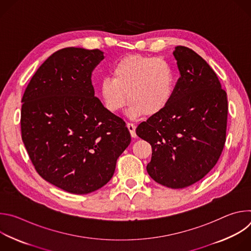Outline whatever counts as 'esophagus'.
<instances>
[{
	"label": "esophagus",
	"instance_id": "1",
	"mask_svg": "<svg viewBox=\"0 0 251 251\" xmlns=\"http://www.w3.org/2000/svg\"><path fill=\"white\" fill-rule=\"evenodd\" d=\"M127 128H128V130H129V132H130V134H131V136L133 137V138H135L137 135H136V126L133 124V123H127Z\"/></svg>",
	"mask_w": 251,
	"mask_h": 251
}]
</instances>
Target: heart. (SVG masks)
Instances as JSON below:
<instances>
[{
	"label": "heart",
	"mask_w": 251,
	"mask_h": 251,
	"mask_svg": "<svg viewBox=\"0 0 251 251\" xmlns=\"http://www.w3.org/2000/svg\"><path fill=\"white\" fill-rule=\"evenodd\" d=\"M111 75L100 81L98 90L105 108L112 113L119 112L128 100L130 116L151 117L172 99L174 73L163 58L126 55L114 64Z\"/></svg>",
	"instance_id": "b5f03b06"
}]
</instances>
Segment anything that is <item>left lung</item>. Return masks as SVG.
I'll use <instances>...</instances> for the list:
<instances>
[{
  "label": "left lung",
  "instance_id": "1",
  "mask_svg": "<svg viewBox=\"0 0 251 251\" xmlns=\"http://www.w3.org/2000/svg\"><path fill=\"white\" fill-rule=\"evenodd\" d=\"M180 78L166 108L142 122L136 134L152 146L147 172L158 184L187 188L218 163L225 147L227 97L207 62L193 50L173 52Z\"/></svg>",
  "mask_w": 251,
  "mask_h": 251
}]
</instances>
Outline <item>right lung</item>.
I'll use <instances>...</instances> for the list:
<instances>
[{
  "label": "right lung",
  "instance_id": "add662e5",
  "mask_svg": "<svg viewBox=\"0 0 251 251\" xmlns=\"http://www.w3.org/2000/svg\"><path fill=\"white\" fill-rule=\"evenodd\" d=\"M103 58L99 50H59L39 67L22 99V139L34 169L75 195L108 183L131 142L125 122L94 96L91 75Z\"/></svg>",
  "mask_w": 251,
  "mask_h": 251
}]
</instances>
